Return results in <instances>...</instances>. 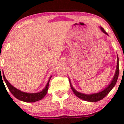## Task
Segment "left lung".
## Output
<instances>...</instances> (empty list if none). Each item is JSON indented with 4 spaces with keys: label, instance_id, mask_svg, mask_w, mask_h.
Segmentation results:
<instances>
[{
    "label": "left lung",
    "instance_id": "obj_1",
    "mask_svg": "<svg viewBox=\"0 0 124 124\" xmlns=\"http://www.w3.org/2000/svg\"><path fill=\"white\" fill-rule=\"evenodd\" d=\"M101 31H103V33H104L106 35H108V34L106 33V31H105L104 29L102 27H100ZM119 58H118L117 56V68H116V73L114 74V76L113 79L112 80V81L110 82V84L109 86H107L105 89H104L102 91L99 92L97 93H94V94H83L81 93H79L77 91H76L74 89V87L72 86L71 81H70V79H69V81H70V86H71V88L72 91H73V93H74V94L77 96L78 97H79V99H81L84 101H86L89 102H97L101 100L103 98H104L106 96H107L108 94L109 93V92L112 89L114 86L116 85V83H117V81L118 76H119Z\"/></svg>",
    "mask_w": 124,
    "mask_h": 124
}]
</instances>
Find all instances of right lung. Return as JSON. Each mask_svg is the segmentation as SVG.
<instances>
[{"label": "right lung", "mask_w": 124, "mask_h": 124, "mask_svg": "<svg viewBox=\"0 0 124 124\" xmlns=\"http://www.w3.org/2000/svg\"><path fill=\"white\" fill-rule=\"evenodd\" d=\"M3 71V70H2ZM1 73V71H0ZM3 73V78L4 79L5 82L7 86L10 91V93L15 96L17 99H19V100L22 101L26 102H33L38 101L41 99H42L43 97L45 96L47 92H48V89L49 86V83H50V79H51V76L49 78L48 83L46 85L45 87L41 91L39 92V93H25V92H22L21 91L18 90V89L15 88L14 86L9 83V82L6 79L5 77V75L4 74V71H2ZM0 77H2V75L0 74ZM4 83V82H3Z\"/></svg>", "instance_id": "obj_1"}]
</instances>
